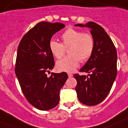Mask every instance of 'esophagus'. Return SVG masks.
Here are the masks:
<instances>
[{"label": "esophagus", "mask_w": 128, "mask_h": 128, "mask_svg": "<svg viewBox=\"0 0 128 128\" xmlns=\"http://www.w3.org/2000/svg\"><path fill=\"white\" fill-rule=\"evenodd\" d=\"M68 77H69V78H72V76H73V74H70V73H68Z\"/></svg>", "instance_id": "esophagus-1"}]
</instances>
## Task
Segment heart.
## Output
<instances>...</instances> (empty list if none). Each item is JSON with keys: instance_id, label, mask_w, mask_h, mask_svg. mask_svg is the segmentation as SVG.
Masks as SVG:
<instances>
[{"instance_id": "heart-1", "label": "heart", "mask_w": 128, "mask_h": 128, "mask_svg": "<svg viewBox=\"0 0 128 128\" xmlns=\"http://www.w3.org/2000/svg\"><path fill=\"white\" fill-rule=\"evenodd\" d=\"M62 44L51 40L49 48L55 58L60 59L64 56L66 49L68 48V55L56 62L57 70L61 72H73L81 62L90 57L94 48L92 36L73 28L66 30L62 35Z\"/></svg>"}]
</instances>
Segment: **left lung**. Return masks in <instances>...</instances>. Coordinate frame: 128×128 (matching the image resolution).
Wrapping results in <instances>:
<instances>
[{
	"instance_id": "8db88e82",
	"label": "left lung",
	"mask_w": 128,
	"mask_h": 128,
	"mask_svg": "<svg viewBox=\"0 0 128 128\" xmlns=\"http://www.w3.org/2000/svg\"><path fill=\"white\" fill-rule=\"evenodd\" d=\"M75 26L87 27L94 40L92 54L80 72L88 76L74 74L79 101L87 106L101 103L109 94L117 75V52L105 30L94 22Z\"/></svg>"
}]
</instances>
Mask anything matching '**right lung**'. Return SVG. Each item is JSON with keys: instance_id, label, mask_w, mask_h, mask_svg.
<instances>
[{"instance_id": "obj_1", "label": "right lung", "mask_w": 128, "mask_h": 128, "mask_svg": "<svg viewBox=\"0 0 128 128\" xmlns=\"http://www.w3.org/2000/svg\"><path fill=\"white\" fill-rule=\"evenodd\" d=\"M62 23L40 22L22 37L17 50L15 74L21 89L30 104L40 110L56 107L60 101V91L68 74L52 73L54 59L49 48L56 32L64 28Z\"/></svg>"}]
</instances>
